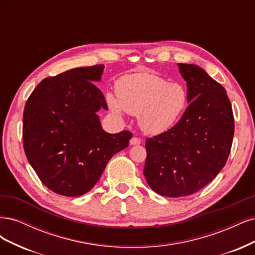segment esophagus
<instances>
[{
  "label": "esophagus",
  "instance_id": "obj_1",
  "mask_svg": "<svg viewBox=\"0 0 255 255\" xmlns=\"http://www.w3.org/2000/svg\"><path fill=\"white\" fill-rule=\"evenodd\" d=\"M139 144H141V139H139L138 137L133 136L130 139V145H139Z\"/></svg>",
  "mask_w": 255,
  "mask_h": 255
}]
</instances>
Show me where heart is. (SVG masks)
Instances as JSON below:
<instances>
[{"instance_id":"heart-1","label":"heart","mask_w":255,"mask_h":255,"mask_svg":"<svg viewBox=\"0 0 255 255\" xmlns=\"http://www.w3.org/2000/svg\"><path fill=\"white\" fill-rule=\"evenodd\" d=\"M116 92L117 97L111 93L106 96L110 110L137 116L139 127L149 134H160L174 127L187 107L184 86L148 72L121 77Z\"/></svg>"}]
</instances>
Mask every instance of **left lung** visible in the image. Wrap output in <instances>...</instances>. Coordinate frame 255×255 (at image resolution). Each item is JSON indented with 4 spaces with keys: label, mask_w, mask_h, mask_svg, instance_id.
<instances>
[{
    "label": "left lung",
    "mask_w": 255,
    "mask_h": 255,
    "mask_svg": "<svg viewBox=\"0 0 255 255\" xmlns=\"http://www.w3.org/2000/svg\"><path fill=\"white\" fill-rule=\"evenodd\" d=\"M178 65L190 105L174 127L145 143L146 181L166 197L191 195L210 183L225 166L234 134L225 88L198 65Z\"/></svg>",
    "instance_id": "8db88e82"
}]
</instances>
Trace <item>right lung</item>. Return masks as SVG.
I'll use <instances>...</instances> for the list:
<instances>
[{
  "label": "right lung",
  "mask_w": 255,
  "mask_h": 255,
  "mask_svg": "<svg viewBox=\"0 0 255 255\" xmlns=\"http://www.w3.org/2000/svg\"><path fill=\"white\" fill-rule=\"evenodd\" d=\"M104 64L76 68L44 78L23 112L26 158L47 188L76 197L96 184L107 163L125 149L132 133L103 130L97 111L107 110L100 81Z\"/></svg>",
  "instance_id": "obj_1"
}]
</instances>
